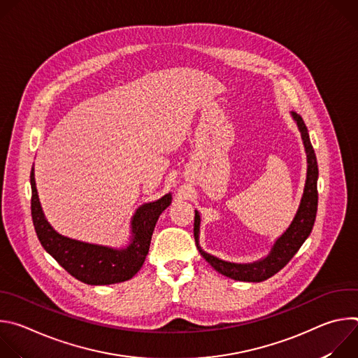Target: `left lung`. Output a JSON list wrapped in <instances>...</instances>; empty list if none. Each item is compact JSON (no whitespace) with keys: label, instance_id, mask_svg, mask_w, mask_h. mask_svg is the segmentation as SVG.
I'll use <instances>...</instances> for the list:
<instances>
[{"label":"left lung","instance_id":"left-lung-1","mask_svg":"<svg viewBox=\"0 0 358 358\" xmlns=\"http://www.w3.org/2000/svg\"><path fill=\"white\" fill-rule=\"evenodd\" d=\"M293 119L296 120L299 130L301 133L303 144L306 148V155H308V177H306V185L301 196L300 207L297 210V214L290 224V227L286 229V232L276 241L273 245L271 253L268 257L259 262L255 264H231L221 261L213 255L203 252L199 248L198 243V234H199V215L195 211V218H194V238H195V245L201 255L215 271L222 273L224 276H228L235 280H242V282H262L278 273L280 269H283L289 261L294 257L296 252L300 249L303 242L308 239L310 235L315 221H316V214H317V201H319V194H317V178H319V167H317V159H316V152L313 150V145L310 143V137L308 133V127H306L303 119L300 115L296 112H292Z\"/></svg>","mask_w":358,"mask_h":358}]
</instances>
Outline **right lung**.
I'll return each instance as SVG.
<instances>
[{
    "instance_id": "obj_1",
    "label": "right lung",
    "mask_w": 358,
    "mask_h": 358,
    "mask_svg": "<svg viewBox=\"0 0 358 358\" xmlns=\"http://www.w3.org/2000/svg\"><path fill=\"white\" fill-rule=\"evenodd\" d=\"M31 214L35 232L43 249L68 273L87 285H112L131 279L143 266L152 231L160 214L171 203V194L141 206L131 221V243L126 249H112L65 238L54 231L43 217L31 170Z\"/></svg>"
}]
</instances>
